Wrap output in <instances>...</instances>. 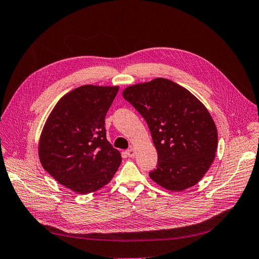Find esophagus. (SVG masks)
Here are the masks:
<instances>
[{
    "instance_id": "1",
    "label": "esophagus",
    "mask_w": 259,
    "mask_h": 259,
    "mask_svg": "<svg viewBox=\"0 0 259 259\" xmlns=\"http://www.w3.org/2000/svg\"><path fill=\"white\" fill-rule=\"evenodd\" d=\"M126 152H127V156H128V157L132 158V157H135V155H136V149L131 147V148L128 149Z\"/></svg>"
}]
</instances>
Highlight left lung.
Wrapping results in <instances>:
<instances>
[{
    "label": "left lung",
    "instance_id": "8db88e82",
    "mask_svg": "<svg viewBox=\"0 0 259 259\" xmlns=\"http://www.w3.org/2000/svg\"><path fill=\"white\" fill-rule=\"evenodd\" d=\"M146 120L158 152V165L149 173L169 191L195 186L211 166L218 130L205 105L177 83L157 78L122 91Z\"/></svg>",
    "mask_w": 259,
    "mask_h": 259
}]
</instances>
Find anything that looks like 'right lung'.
Wrapping results in <instances>:
<instances>
[{
    "label": "right lung",
    "mask_w": 259,
    "mask_h": 259,
    "mask_svg": "<svg viewBox=\"0 0 259 259\" xmlns=\"http://www.w3.org/2000/svg\"><path fill=\"white\" fill-rule=\"evenodd\" d=\"M118 86L83 85L57 101L41 131L38 155L56 181L88 194L109 184L121 156L107 140L104 118Z\"/></svg>",
    "instance_id": "add662e5"
}]
</instances>
